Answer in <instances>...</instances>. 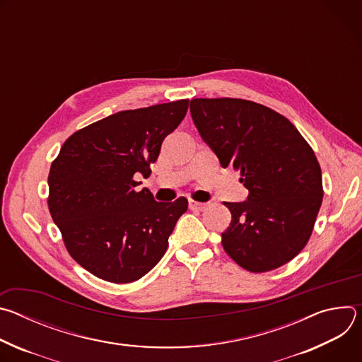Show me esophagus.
I'll list each match as a JSON object with an SVG mask.
<instances>
[{
	"instance_id": "esophagus-1",
	"label": "esophagus",
	"mask_w": 362,
	"mask_h": 362,
	"mask_svg": "<svg viewBox=\"0 0 362 362\" xmlns=\"http://www.w3.org/2000/svg\"><path fill=\"white\" fill-rule=\"evenodd\" d=\"M189 208L194 209V211H204L208 208V203H202V202H196V200H189Z\"/></svg>"
}]
</instances>
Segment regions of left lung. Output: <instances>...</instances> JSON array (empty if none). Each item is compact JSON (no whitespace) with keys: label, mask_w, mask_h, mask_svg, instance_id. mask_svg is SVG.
I'll use <instances>...</instances> for the list:
<instances>
[{"label":"left lung","mask_w":362,"mask_h":362,"mask_svg":"<svg viewBox=\"0 0 362 362\" xmlns=\"http://www.w3.org/2000/svg\"><path fill=\"white\" fill-rule=\"evenodd\" d=\"M193 123L222 168L240 170L245 202L222 233L226 253L250 272L276 269L305 247L322 203V175L314 150L275 110L242 98H193Z\"/></svg>","instance_id":"8db88e82"}]
</instances>
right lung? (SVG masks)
Segmentation results:
<instances>
[{"label": "right lung", "mask_w": 362, "mask_h": 362, "mask_svg": "<svg viewBox=\"0 0 362 362\" xmlns=\"http://www.w3.org/2000/svg\"><path fill=\"white\" fill-rule=\"evenodd\" d=\"M189 100L124 110L71 134L48 175V209L73 259L94 276L129 284L162 259L187 200L156 202L150 165L185 119Z\"/></svg>", "instance_id": "right-lung-1"}]
</instances>
